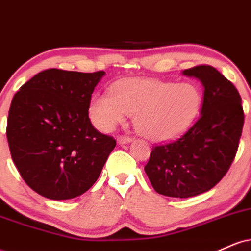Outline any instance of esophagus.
Returning a JSON list of instances; mask_svg holds the SVG:
<instances>
[{"label":"esophagus","instance_id":"obj_1","mask_svg":"<svg viewBox=\"0 0 251 251\" xmlns=\"http://www.w3.org/2000/svg\"><path fill=\"white\" fill-rule=\"evenodd\" d=\"M117 140L120 145H124V144H127L129 142H132V138L127 137V135H120V137H118Z\"/></svg>","mask_w":251,"mask_h":251}]
</instances>
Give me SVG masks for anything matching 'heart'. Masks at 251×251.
<instances>
[{
	"instance_id": "b5f03b06",
	"label": "heart",
	"mask_w": 251,
	"mask_h": 251,
	"mask_svg": "<svg viewBox=\"0 0 251 251\" xmlns=\"http://www.w3.org/2000/svg\"><path fill=\"white\" fill-rule=\"evenodd\" d=\"M201 94L191 83L152 79H127L116 83L111 93L96 96L89 113L97 127L111 131L135 116L138 131L154 142L179 137L198 116Z\"/></svg>"
}]
</instances>
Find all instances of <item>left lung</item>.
Segmentation results:
<instances>
[{
    "instance_id": "8db88e82",
    "label": "left lung",
    "mask_w": 251,
    "mask_h": 251,
    "mask_svg": "<svg viewBox=\"0 0 251 251\" xmlns=\"http://www.w3.org/2000/svg\"><path fill=\"white\" fill-rule=\"evenodd\" d=\"M183 74L203 83L201 116L178 139L153 146L145 165L155 191L176 198L209 191L226 176L237 153L244 124L237 88L216 68L201 65Z\"/></svg>"
}]
</instances>
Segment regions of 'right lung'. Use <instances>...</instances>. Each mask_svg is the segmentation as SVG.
Instances as JSON below:
<instances>
[{
    "label": "right lung",
    "instance_id": "add662e5",
    "mask_svg": "<svg viewBox=\"0 0 251 251\" xmlns=\"http://www.w3.org/2000/svg\"><path fill=\"white\" fill-rule=\"evenodd\" d=\"M105 72L50 68L16 92L7 122L13 162L27 185L54 201L82 195L99 178L116 139L92 125L88 108Z\"/></svg>",
    "mask_w": 251,
    "mask_h": 251
}]
</instances>
